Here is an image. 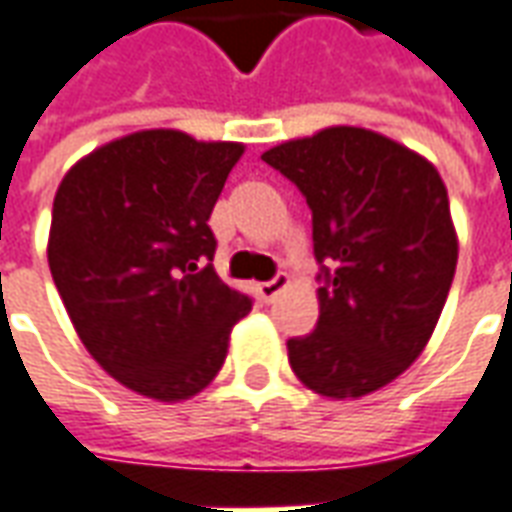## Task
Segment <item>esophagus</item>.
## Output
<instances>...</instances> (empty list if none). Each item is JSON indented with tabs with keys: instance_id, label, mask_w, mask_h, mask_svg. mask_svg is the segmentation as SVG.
<instances>
[{
	"instance_id": "1",
	"label": "esophagus",
	"mask_w": 512,
	"mask_h": 512,
	"mask_svg": "<svg viewBox=\"0 0 512 512\" xmlns=\"http://www.w3.org/2000/svg\"><path fill=\"white\" fill-rule=\"evenodd\" d=\"M288 285H290L288 274H277L274 279H268V282L260 285V296H263V301H274L282 290L288 288Z\"/></svg>"
}]
</instances>
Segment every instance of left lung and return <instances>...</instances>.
<instances>
[{"label":"left lung","mask_w":512,"mask_h":512,"mask_svg":"<svg viewBox=\"0 0 512 512\" xmlns=\"http://www.w3.org/2000/svg\"><path fill=\"white\" fill-rule=\"evenodd\" d=\"M263 161L307 197L315 260L330 263L318 326L288 340L293 373L329 400L392 384L425 351L455 277L444 180L425 156L356 126L282 142Z\"/></svg>","instance_id":"1"}]
</instances>
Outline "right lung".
I'll return each instance as SVG.
<instances>
[{"label":"right lung","mask_w":512,"mask_h":512,"mask_svg":"<svg viewBox=\"0 0 512 512\" xmlns=\"http://www.w3.org/2000/svg\"><path fill=\"white\" fill-rule=\"evenodd\" d=\"M241 156V142L150 128L95 147L54 194V285L84 348L136 395L202 392L252 310L205 266L216 252L208 219Z\"/></svg>","instance_id":"right-lung-1"}]
</instances>
